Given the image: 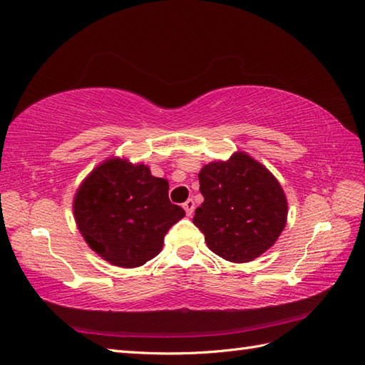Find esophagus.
Segmentation results:
<instances>
[{
	"label": "esophagus",
	"mask_w": 365,
	"mask_h": 365,
	"mask_svg": "<svg viewBox=\"0 0 365 365\" xmlns=\"http://www.w3.org/2000/svg\"><path fill=\"white\" fill-rule=\"evenodd\" d=\"M182 207H184V210H185V214L192 215V214H193V209H195V201H193L192 198H189V200L185 201V203L182 205Z\"/></svg>",
	"instance_id": "obj_1"
}]
</instances>
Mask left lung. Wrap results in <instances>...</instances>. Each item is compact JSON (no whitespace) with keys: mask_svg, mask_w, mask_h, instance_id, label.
Returning <instances> with one entry per match:
<instances>
[{"mask_svg":"<svg viewBox=\"0 0 365 365\" xmlns=\"http://www.w3.org/2000/svg\"><path fill=\"white\" fill-rule=\"evenodd\" d=\"M203 205L193 223L210 251L230 262H250L274 245L287 222V198L261 162L236 151L198 173Z\"/></svg>","mask_w":365,"mask_h":365,"instance_id":"left-lung-1","label":"left lung"}]
</instances>
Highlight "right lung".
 Segmentation results:
<instances>
[{"instance_id": "obj_1", "label": "right lung", "mask_w": 365, "mask_h": 365, "mask_svg": "<svg viewBox=\"0 0 365 365\" xmlns=\"http://www.w3.org/2000/svg\"><path fill=\"white\" fill-rule=\"evenodd\" d=\"M86 244L112 265L134 269L158 256L164 237L185 215L168 200V181L150 167L112 156L96 165L73 198Z\"/></svg>"}]
</instances>
